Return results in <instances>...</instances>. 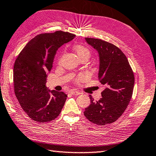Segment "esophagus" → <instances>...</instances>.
Masks as SVG:
<instances>
[{"label":"esophagus","instance_id":"obj_1","mask_svg":"<svg viewBox=\"0 0 156 156\" xmlns=\"http://www.w3.org/2000/svg\"><path fill=\"white\" fill-rule=\"evenodd\" d=\"M70 93H71V94L74 95H78L80 94H81V93L80 92V91H75V90H71L70 91Z\"/></svg>","mask_w":156,"mask_h":156}]
</instances>
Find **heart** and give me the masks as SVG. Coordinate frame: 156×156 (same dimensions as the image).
Returning <instances> with one entry per match:
<instances>
[{
	"label": "heart",
	"instance_id": "obj_1",
	"mask_svg": "<svg viewBox=\"0 0 156 156\" xmlns=\"http://www.w3.org/2000/svg\"><path fill=\"white\" fill-rule=\"evenodd\" d=\"M74 50L75 51V53H76L79 59H80L82 58H84V57L88 58L90 57V51L85 46L82 45H76L74 46ZM83 78V76H79L78 77L76 78V81L77 82L80 81Z\"/></svg>",
	"mask_w": 156,
	"mask_h": 156
}]
</instances>
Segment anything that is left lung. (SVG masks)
I'll return each instance as SVG.
<instances>
[{
  "instance_id": "8db88e82",
  "label": "left lung",
  "mask_w": 156,
  "mask_h": 156,
  "mask_svg": "<svg viewBox=\"0 0 156 156\" xmlns=\"http://www.w3.org/2000/svg\"><path fill=\"white\" fill-rule=\"evenodd\" d=\"M85 39L98 52V79L105 88L98 101L90 95L91 103L83 114L98 125H108L116 121L129 104L134 84V73L125 55L117 46L99 39Z\"/></svg>"
}]
</instances>
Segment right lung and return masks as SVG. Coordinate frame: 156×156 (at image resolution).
Wrapping results in <instances>:
<instances>
[{
  "label": "right lung",
  "instance_id": "obj_1",
  "mask_svg": "<svg viewBox=\"0 0 156 156\" xmlns=\"http://www.w3.org/2000/svg\"><path fill=\"white\" fill-rule=\"evenodd\" d=\"M75 36L62 31L39 34L26 44L16 59L13 71L15 95L23 110L35 121H51L61 112L67 95L48 90L47 73L51 70L58 48Z\"/></svg>",
  "mask_w": 156,
  "mask_h": 156
}]
</instances>
